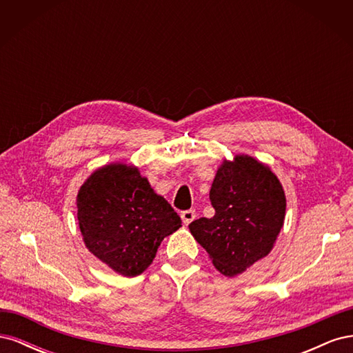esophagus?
<instances>
[{
    "mask_svg": "<svg viewBox=\"0 0 353 353\" xmlns=\"http://www.w3.org/2000/svg\"><path fill=\"white\" fill-rule=\"evenodd\" d=\"M181 218H183V222L185 223V225H188L190 222L194 221V218H196V210H194V209H188V210L181 212Z\"/></svg>",
    "mask_w": 353,
    "mask_h": 353,
    "instance_id": "esophagus-1",
    "label": "esophagus"
}]
</instances>
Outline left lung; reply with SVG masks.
I'll return each mask as SVG.
<instances>
[{"mask_svg":"<svg viewBox=\"0 0 353 353\" xmlns=\"http://www.w3.org/2000/svg\"><path fill=\"white\" fill-rule=\"evenodd\" d=\"M209 199L215 215L193 221L190 231L221 274H241L271 252L284 223V190L268 166L236 156L218 169Z\"/></svg>","mask_w":353,"mask_h":353,"instance_id":"8db88e82","label":"left lung"}]
</instances>
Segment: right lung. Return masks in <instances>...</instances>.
I'll return each instance as SVG.
<instances>
[{
    "mask_svg": "<svg viewBox=\"0 0 353 353\" xmlns=\"http://www.w3.org/2000/svg\"><path fill=\"white\" fill-rule=\"evenodd\" d=\"M78 221L88 250L125 276L140 275L162 240L181 227L174 208L137 168L104 166L78 193Z\"/></svg>",
    "mask_w": 353,
    "mask_h": 353,
    "instance_id": "add662e5",
    "label": "right lung"
}]
</instances>
